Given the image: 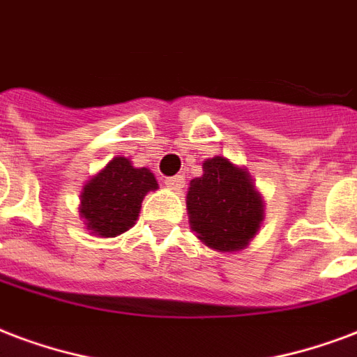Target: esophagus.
<instances>
[{
	"label": "esophagus",
	"mask_w": 357,
	"mask_h": 357,
	"mask_svg": "<svg viewBox=\"0 0 357 357\" xmlns=\"http://www.w3.org/2000/svg\"><path fill=\"white\" fill-rule=\"evenodd\" d=\"M165 184H167L169 190H175V192H181V190L184 188V184H186V181H184V176H182V175H176V176H169L167 181H165Z\"/></svg>",
	"instance_id": "esophagus-1"
}]
</instances>
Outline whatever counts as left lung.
I'll list each match as a JSON object with an SVG mask.
<instances>
[{
  "label": "left lung",
  "instance_id": "obj_1",
  "mask_svg": "<svg viewBox=\"0 0 357 357\" xmlns=\"http://www.w3.org/2000/svg\"><path fill=\"white\" fill-rule=\"evenodd\" d=\"M186 207L197 239L220 252L246 248L264 220V199L248 171L224 156L208 158L203 175L190 181Z\"/></svg>",
  "mask_w": 357,
  "mask_h": 357
}]
</instances>
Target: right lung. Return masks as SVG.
Masks as SVG:
<instances>
[{
  "label": "right lung",
  "instance_id": "obj_1",
  "mask_svg": "<svg viewBox=\"0 0 357 357\" xmlns=\"http://www.w3.org/2000/svg\"><path fill=\"white\" fill-rule=\"evenodd\" d=\"M158 190L156 176L146 167H133L128 158H112L84 184L80 216L98 237H116L128 231L141 211L144 195Z\"/></svg>",
  "mask_w": 357,
  "mask_h": 357
}]
</instances>
